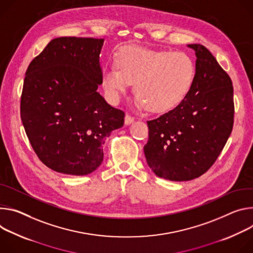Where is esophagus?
Segmentation results:
<instances>
[{"mask_svg": "<svg viewBox=\"0 0 253 253\" xmlns=\"http://www.w3.org/2000/svg\"><path fill=\"white\" fill-rule=\"evenodd\" d=\"M133 122H134V119H133L132 117H130V116H128V115H126V116L125 117V125H126V126H128V125L132 124Z\"/></svg>", "mask_w": 253, "mask_h": 253, "instance_id": "esophagus-1", "label": "esophagus"}]
</instances>
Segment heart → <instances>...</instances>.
<instances>
[{
    "label": "heart",
    "instance_id": "b5f03b06",
    "mask_svg": "<svg viewBox=\"0 0 253 253\" xmlns=\"http://www.w3.org/2000/svg\"><path fill=\"white\" fill-rule=\"evenodd\" d=\"M116 66L103 69V88L111 101H120L133 82L136 105L155 112L178 106L190 93L196 79V64L184 51L150 50L129 45L119 51Z\"/></svg>",
    "mask_w": 253,
    "mask_h": 253
}]
</instances>
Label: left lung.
Returning a JSON list of instances; mask_svg holds the SVG:
<instances>
[{
  "instance_id": "left-lung-1",
  "label": "left lung",
  "mask_w": 253,
  "mask_h": 253,
  "mask_svg": "<svg viewBox=\"0 0 253 253\" xmlns=\"http://www.w3.org/2000/svg\"><path fill=\"white\" fill-rule=\"evenodd\" d=\"M195 51L196 79L188 96L174 109L149 121L147 163L160 178L190 181L207 172L225 146L234 118L233 86L212 53Z\"/></svg>"
}]
</instances>
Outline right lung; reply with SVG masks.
<instances>
[{
  "label": "right lung",
  "mask_w": 253,
  "mask_h": 253,
  "mask_svg": "<svg viewBox=\"0 0 253 253\" xmlns=\"http://www.w3.org/2000/svg\"><path fill=\"white\" fill-rule=\"evenodd\" d=\"M103 42L55 38L26 71L21 120L36 155L53 171L92 173L101 165L106 138L124 126V111L97 92Z\"/></svg>",
  "instance_id": "add662e5"
}]
</instances>
